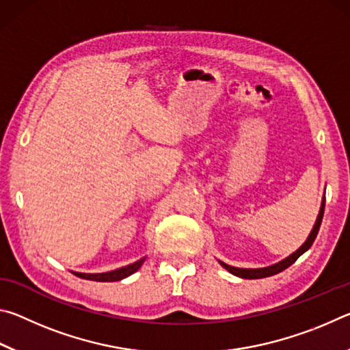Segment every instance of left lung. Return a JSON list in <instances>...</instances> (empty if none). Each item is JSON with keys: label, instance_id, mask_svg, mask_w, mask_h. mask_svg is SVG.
Here are the masks:
<instances>
[{"label": "left lung", "instance_id": "1", "mask_svg": "<svg viewBox=\"0 0 350 350\" xmlns=\"http://www.w3.org/2000/svg\"><path fill=\"white\" fill-rule=\"evenodd\" d=\"M324 202H325V200H323L321 210H319V215H318V219H317V222H315V227H313L312 233L309 234V238H307V241L298 248V250H296L293 254H290L288 258L281 260V262H278L275 265H270V267H264V269H238V267H232V265L224 264V262H221V265H222L224 269H227L230 273H233L236 276H241V278H245V280H258V278H267V276L280 273V271H282V270H286L287 267H290V265L295 262L296 259L301 256V254L309 250V248L312 247L313 241H315L317 234L319 232V225H321V221H323Z\"/></svg>", "mask_w": 350, "mask_h": 350}]
</instances>
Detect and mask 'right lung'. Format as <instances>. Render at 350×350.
<instances>
[{"label":"right lung","mask_w":350,"mask_h":350,"mask_svg":"<svg viewBox=\"0 0 350 350\" xmlns=\"http://www.w3.org/2000/svg\"><path fill=\"white\" fill-rule=\"evenodd\" d=\"M145 262V258H142L140 260L134 264H129L126 267L112 270V271H106V273H74L79 278H83V280H90V281H100V282H111V281H120L123 278H126L129 275H133L134 271H137L142 264Z\"/></svg>","instance_id":"1"}]
</instances>
